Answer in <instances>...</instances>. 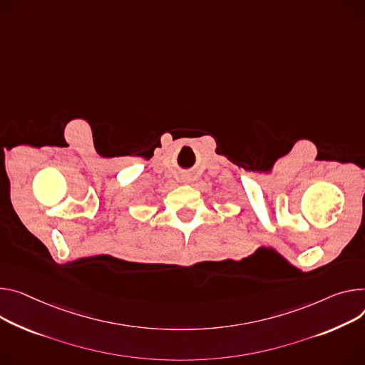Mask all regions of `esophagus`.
I'll use <instances>...</instances> for the list:
<instances>
[{
    "instance_id": "esophagus-1",
    "label": "esophagus",
    "mask_w": 365,
    "mask_h": 365,
    "mask_svg": "<svg viewBox=\"0 0 365 365\" xmlns=\"http://www.w3.org/2000/svg\"><path fill=\"white\" fill-rule=\"evenodd\" d=\"M182 182H183V183H189V179H183Z\"/></svg>"
}]
</instances>
